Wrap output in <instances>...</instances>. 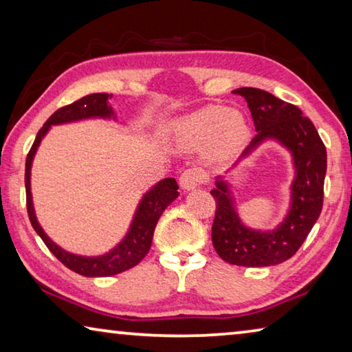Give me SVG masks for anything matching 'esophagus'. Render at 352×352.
Masks as SVG:
<instances>
[{"label":"esophagus","mask_w":352,"mask_h":352,"mask_svg":"<svg viewBox=\"0 0 352 352\" xmlns=\"http://www.w3.org/2000/svg\"><path fill=\"white\" fill-rule=\"evenodd\" d=\"M206 180V174L201 169L197 168H190L182 172L180 175V186L184 190H190L194 188H197L199 184H201Z\"/></svg>","instance_id":"34e87169"}]
</instances>
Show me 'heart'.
I'll list each match as a JSON object with an SVG mask.
<instances>
[{
    "label": "heart",
    "instance_id": "1",
    "mask_svg": "<svg viewBox=\"0 0 352 352\" xmlns=\"http://www.w3.org/2000/svg\"><path fill=\"white\" fill-rule=\"evenodd\" d=\"M172 135L184 146H201L214 158H230L241 151L248 136L241 111L222 105H206L183 116L172 126Z\"/></svg>",
    "mask_w": 352,
    "mask_h": 352
}]
</instances>
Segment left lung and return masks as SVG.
Listing matches in <instances>:
<instances>
[{
    "label": "left lung",
    "mask_w": 352,
    "mask_h": 352,
    "mask_svg": "<svg viewBox=\"0 0 352 352\" xmlns=\"http://www.w3.org/2000/svg\"><path fill=\"white\" fill-rule=\"evenodd\" d=\"M245 98L254 121L256 136L242 152L234 169L262 142L273 140L287 148L295 178L290 186V205L283 222L273 230H253L236 211L233 190L223 177L216 178L211 195L216 199L212 245L225 262L242 267H269L290 259L306 241L323 208L326 147L317 129L298 107L284 102L259 88H237Z\"/></svg>",
    "instance_id": "obj_1"
}]
</instances>
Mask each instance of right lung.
Masks as SVG:
<instances>
[{"mask_svg":"<svg viewBox=\"0 0 352 352\" xmlns=\"http://www.w3.org/2000/svg\"><path fill=\"white\" fill-rule=\"evenodd\" d=\"M111 96L107 93H93L88 96L82 98L76 102L67 107L58 109L54 115L45 122V126L38 130L35 141L28 153L26 158V174H25V184H26V206L29 220L37 231V234L45 242V245L50 248V252L62 262L65 267L69 270L79 273L82 276L88 278H100V276H113L118 273H122L132 267L138 265L144 259V256L148 253L153 239V231L157 226L158 219L162 217L163 211L168 208L172 201L178 197V184L175 178H164L152 186L147 192L142 195L141 201L136 208L135 216L127 234L124 239L118 243L115 248H111L109 253L100 256H80L69 253L62 247H58L56 242L50 239L43 228H41L37 216L34 211L32 194H31V168L35 157V152L40 146L41 140L45 135L50 132L51 126H58V124H68L76 121H83V119H116L115 111L109 104Z\"/></svg>","mask_w":352,"mask_h":352,"instance_id":"1","label":"right lung"}]
</instances>
